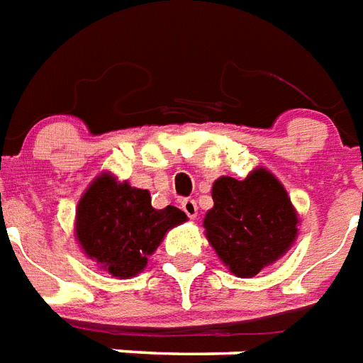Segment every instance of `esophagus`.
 Returning <instances> with one entry per match:
<instances>
[{"mask_svg":"<svg viewBox=\"0 0 363 363\" xmlns=\"http://www.w3.org/2000/svg\"><path fill=\"white\" fill-rule=\"evenodd\" d=\"M182 210L187 213L189 219H195L196 213H199V206H196V202L193 199H185L182 200Z\"/></svg>","mask_w":363,"mask_h":363,"instance_id":"esophagus-1","label":"esophagus"}]
</instances>
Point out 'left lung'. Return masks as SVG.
<instances>
[{
	"instance_id": "8db88e82",
	"label": "left lung",
	"mask_w": 363,
	"mask_h": 363,
	"mask_svg": "<svg viewBox=\"0 0 363 363\" xmlns=\"http://www.w3.org/2000/svg\"><path fill=\"white\" fill-rule=\"evenodd\" d=\"M206 236L238 277H253L289 251L296 240V211L285 187L264 168L245 179L223 176L211 187Z\"/></svg>"
}]
</instances>
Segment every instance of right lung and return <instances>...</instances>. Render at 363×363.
I'll return each mask as SVG.
<instances>
[{"label":"right lung","mask_w":363,"mask_h":363,"mask_svg":"<svg viewBox=\"0 0 363 363\" xmlns=\"http://www.w3.org/2000/svg\"><path fill=\"white\" fill-rule=\"evenodd\" d=\"M187 219L176 206L155 210L147 189L101 174L78 202L77 238L89 259L116 277L146 268L164 232Z\"/></svg>","instance_id":"add662e5"}]
</instances>
